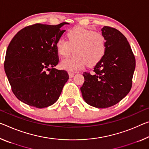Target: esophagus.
Wrapping results in <instances>:
<instances>
[{"label": "esophagus", "mask_w": 149, "mask_h": 149, "mask_svg": "<svg viewBox=\"0 0 149 149\" xmlns=\"http://www.w3.org/2000/svg\"><path fill=\"white\" fill-rule=\"evenodd\" d=\"M68 75H69V77H70V78H72V77H74V75L75 74H74V73H73V72H68Z\"/></svg>", "instance_id": "34e87169"}]
</instances>
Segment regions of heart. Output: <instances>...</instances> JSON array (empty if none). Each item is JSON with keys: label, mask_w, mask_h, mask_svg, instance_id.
<instances>
[{"label": "heart", "mask_w": 149, "mask_h": 149, "mask_svg": "<svg viewBox=\"0 0 149 149\" xmlns=\"http://www.w3.org/2000/svg\"><path fill=\"white\" fill-rule=\"evenodd\" d=\"M68 40L60 38L56 42V49L60 57L65 58L73 53L72 58L60 63L63 70L75 72L85 67L87 63L93 66L104 57L107 50L105 36L99 32L84 28L77 27L66 34Z\"/></svg>", "instance_id": "b5f03b06"}]
</instances>
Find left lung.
<instances>
[{
    "label": "left lung",
    "instance_id": "8db88e82",
    "mask_svg": "<svg viewBox=\"0 0 149 149\" xmlns=\"http://www.w3.org/2000/svg\"><path fill=\"white\" fill-rule=\"evenodd\" d=\"M101 32L105 38L107 50L94 68V74L84 73L85 81L80 89L87 104L107 108L117 104L129 93L135 58L121 32L109 26L103 27Z\"/></svg>",
    "mask_w": 149,
    "mask_h": 149
}]
</instances>
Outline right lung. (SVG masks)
I'll return each mask as SVG.
<instances>
[{
    "label": "right lung",
    "instance_id": "obj_1",
    "mask_svg": "<svg viewBox=\"0 0 149 149\" xmlns=\"http://www.w3.org/2000/svg\"><path fill=\"white\" fill-rule=\"evenodd\" d=\"M65 24L69 23L24 28L7 48L4 71L13 93L26 104L36 108L53 105L69 79L66 71L54 68L59 62L56 42Z\"/></svg>",
    "mask_w": 149,
    "mask_h": 149
}]
</instances>
